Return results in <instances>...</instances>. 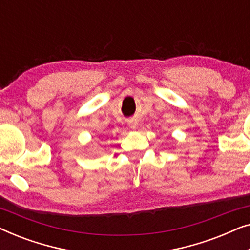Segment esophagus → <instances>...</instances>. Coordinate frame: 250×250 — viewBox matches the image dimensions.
<instances>
[{
    "label": "esophagus",
    "instance_id": "obj_1",
    "mask_svg": "<svg viewBox=\"0 0 250 250\" xmlns=\"http://www.w3.org/2000/svg\"><path fill=\"white\" fill-rule=\"evenodd\" d=\"M129 126H131V128H136V126H138V123H136V122H131V124H129Z\"/></svg>",
    "mask_w": 250,
    "mask_h": 250
}]
</instances>
